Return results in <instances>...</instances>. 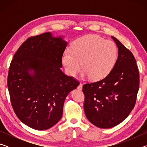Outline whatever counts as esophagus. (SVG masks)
<instances>
[{
    "instance_id": "esophagus-1",
    "label": "esophagus",
    "mask_w": 147,
    "mask_h": 147,
    "mask_svg": "<svg viewBox=\"0 0 147 147\" xmlns=\"http://www.w3.org/2000/svg\"><path fill=\"white\" fill-rule=\"evenodd\" d=\"M77 88H78V89H79V90H82V84L81 83L80 84Z\"/></svg>"
}]
</instances>
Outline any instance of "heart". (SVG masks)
<instances>
[{
    "instance_id": "1",
    "label": "heart",
    "mask_w": 147,
    "mask_h": 147,
    "mask_svg": "<svg viewBox=\"0 0 147 147\" xmlns=\"http://www.w3.org/2000/svg\"><path fill=\"white\" fill-rule=\"evenodd\" d=\"M118 57L117 47L113 41L105 40L96 35L81 37L74 42L71 50H67L61 61L69 75L74 76L80 70L82 78L100 80L110 73Z\"/></svg>"
}]
</instances>
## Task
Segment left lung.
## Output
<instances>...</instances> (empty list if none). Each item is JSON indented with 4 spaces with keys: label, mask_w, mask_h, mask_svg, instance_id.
<instances>
[{
    "label": "left lung",
    "mask_w": 147,
    "mask_h": 147,
    "mask_svg": "<svg viewBox=\"0 0 147 147\" xmlns=\"http://www.w3.org/2000/svg\"><path fill=\"white\" fill-rule=\"evenodd\" d=\"M118 48V58L111 71L96 82L83 86L86 117L94 126L110 128L122 123L135 106L139 74L132 53L111 36Z\"/></svg>",
    "instance_id": "obj_1"
}]
</instances>
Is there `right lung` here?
<instances>
[{
    "mask_svg": "<svg viewBox=\"0 0 147 147\" xmlns=\"http://www.w3.org/2000/svg\"><path fill=\"white\" fill-rule=\"evenodd\" d=\"M67 42L51 32L31 37L13 56L8 75L13 109L22 123L35 130L60 120L65 99L79 82L61 71Z\"/></svg>",
    "mask_w": 147,
    "mask_h": 147,
    "instance_id": "right-lung-1",
    "label": "right lung"
}]
</instances>
